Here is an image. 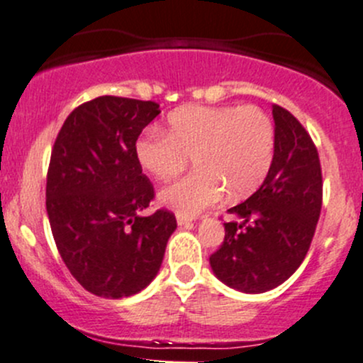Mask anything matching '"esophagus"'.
<instances>
[{
	"mask_svg": "<svg viewBox=\"0 0 363 363\" xmlns=\"http://www.w3.org/2000/svg\"><path fill=\"white\" fill-rule=\"evenodd\" d=\"M191 223V219H189L188 216H181V213H177V224L179 226H186V224Z\"/></svg>",
	"mask_w": 363,
	"mask_h": 363,
	"instance_id": "34e87169",
	"label": "esophagus"
}]
</instances>
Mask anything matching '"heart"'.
Here are the masks:
<instances>
[{
	"label": "heart",
	"mask_w": 363,
	"mask_h": 363,
	"mask_svg": "<svg viewBox=\"0 0 363 363\" xmlns=\"http://www.w3.org/2000/svg\"><path fill=\"white\" fill-rule=\"evenodd\" d=\"M274 156L272 118L257 106H184L167 118L165 135L147 133L135 158L151 177L167 181L193 158V174L160 191V201L193 217L223 198L249 196L264 182Z\"/></svg>",
	"instance_id": "b5f03b06"
}]
</instances>
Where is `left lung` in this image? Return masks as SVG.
<instances>
[{"instance_id":"obj_1","label":"left lung","mask_w":363,"mask_h":363,"mask_svg":"<svg viewBox=\"0 0 363 363\" xmlns=\"http://www.w3.org/2000/svg\"><path fill=\"white\" fill-rule=\"evenodd\" d=\"M274 156L264 182L230 208L224 242L211 255L212 272L228 287L261 294L284 284L310 250L322 211V167L310 133L294 114L273 104Z\"/></svg>"}]
</instances>
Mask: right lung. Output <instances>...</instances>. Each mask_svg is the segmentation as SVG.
I'll return each mask as SVG.
<instances>
[{"label": "right lung", "instance_id": "add662e5", "mask_svg": "<svg viewBox=\"0 0 363 363\" xmlns=\"http://www.w3.org/2000/svg\"><path fill=\"white\" fill-rule=\"evenodd\" d=\"M160 114L152 101L102 95L64 121L47 174V213L57 250L72 277L99 297H128L160 272L175 216L160 208L135 158L144 127Z\"/></svg>", "mask_w": 363, "mask_h": 363}]
</instances>
